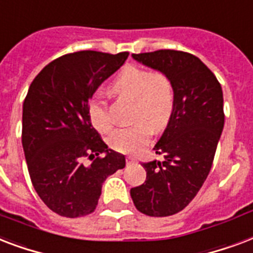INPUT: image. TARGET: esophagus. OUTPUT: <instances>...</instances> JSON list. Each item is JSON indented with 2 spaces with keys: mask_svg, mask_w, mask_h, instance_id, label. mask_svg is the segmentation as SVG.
I'll list each match as a JSON object with an SVG mask.
<instances>
[{
  "mask_svg": "<svg viewBox=\"0 0 253 253\" xmlns=\"http://www.w3.org/2000/svg\"><path fill=\"white\" fill-rule=\"evenodd\" d=\"M136 161L137 160L134 157H130V156H128V157H126V165H132V164H134Z\"/></svg>",
  "mask_w": 253,
  "mask_h": 253,
  "instance_id": "esophagus-1",
  "label": "esophagus"
}]
</instances>
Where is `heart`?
I'll use <instances>...</instances> for the list:
<instances>
[{"label": "heart", "mask_w": 253, "mask_h": 253, "mask_svg": "<svg viewBox=\"0 0 253 253\" xmlns=\"http://www.w3.org/2000/svg\"><path fill=\"white\" fill-rule=\"evenodd\" d=\"M120 97L134 101L133 121L136 124L116 129L109 136V146L120 153H137L152 137V128L161 130L168 125L175 105L174 84L164 72L140 67H126L112 85ZM88 119L96 130L109 132L113 120L103 96H92L87 107Z\"/></svg>", "instance_id": "b5f03b06"}]
</instances>
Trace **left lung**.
Instances as JSON below:
<instances>
[{
  "instance_id": "8db88e82",
  "label": "left lung",
  "mask_w": 253,
  "mask_h": 253,
  "mask_svg": "<svg viewBox=\"0 0 253 253\" xmlns=\"http://www.w3.org/2000/svg\"><path fill=\"white\" fill-rule=\"evenodd\" d=\"M133 58L169 76L175 105L154 150L165 161L144 164L146 181L130 189L140 212L169 216L193 201L210 173L224 126L222 85L210 68L193 54L157 50Z\"/></svg>"
}]
</instances>
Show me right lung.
I'll use <instances>...</instances> for the list:
<instances>
[{
  "label": "right lung",
  "instance_id": "1",
  "mask_svg": "<svg viewBox=\"0 0 253 253\" xmlns=\"http://www.w3.org/2000/svg\"><path fill=\"white\" fill-rule=\"evenodd\" d=\"M129 52L76 51L56 58L35 76L23 101L22 146L31 183L55 214L93 212L101 185L125 166L88 119V101L124 64Z\"/></svg>",
  "mask_w": 253,
  "mask_h": 253
}]
</instances>
